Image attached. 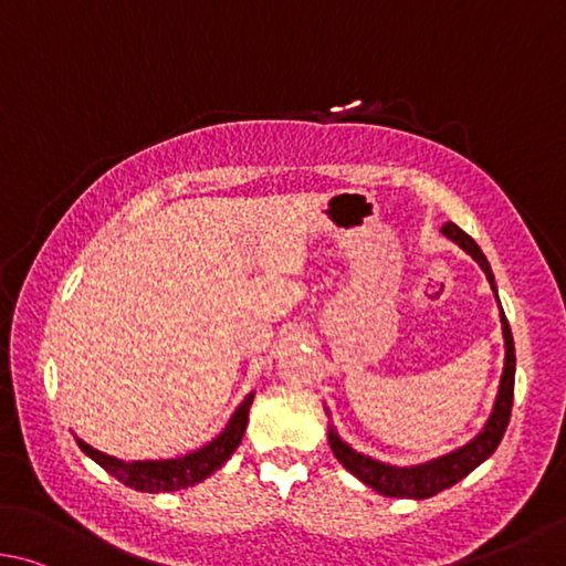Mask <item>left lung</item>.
I'll return each mask as SVG.
<instances>
[{
    "mask_svg": "<svg viewBox=\"0 0 566 566\" xmlns=\"http://www.w3.org/2000/svg\"><path fill=\"white\" fill-rule=\"evenodd\" d=\"M442 233L480 263L494 291L492 268L488 263V258H484V253L480 251V245L454 223H444ZM494 295H497V291H494ZM502 333H504V348H507V355H504V370L500 380L497 402H494L484 430L470 444L444 454L440 460L418 464V468H392V464H385L368 458V454L355 452L350 444H345L338 434L331 430L328 442L333 448V454L338 458L343 468L350 474H355L360 482L368 484V488H373L375 492L385 494V497H412V500L432 497V494L448 490L452 484H458L462 478H468L478 464H482L494 450H497V444L504 438V430H507L510 424L512 400H514V363L517 360H514V340H512V331H510L507 318H504V313H502Z\"/></svg>",
    "mask_w": 566,
    "mask_h": 566,
    "instance_id": "obj_1",
    "label": "left lung"
}]
</instances>
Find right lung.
I'll list each match as a JSON object with an SVG mask.
<instances>
[{"label":"right lung","mask_w":566,"mask_h":566,"mask_svg":"<svg viewBox=\"0 0 566 566\" xmlns=\"http://www.w3.org/2000/svg\"><path fill=\"white\" fill-rule=\"evenodd\" d=\"M253 395L241 402V408L233 412L231 422L226 424V430L218 434L213 442H208L206 448L196 450L186 458L178 460H146V462H124L108 454L94 450L92 444L84 440H76L82 452H86L94 462L114 474L118 482H124L126 488H134L138 492H174L191 488V484L206 480L208 474H213L221 464L231 458L233 450L241 444L245 424H248V410H251Z\"/></svg>","instance_id":"obj_1"}]
</instances>
